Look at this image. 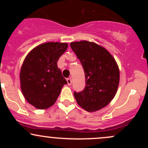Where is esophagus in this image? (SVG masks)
Listing matches in <instances>:
<instances>
[{
    "instance_id": "obj_1",
    "label": "esophagus",
    "mask_w": 148,
    "mask_h": 148,
    "mask_svg": "<svg viewBox=\"0 0 148 148\" xmlns=\"http://www.w3.org/2000/svg\"><path fill=\"white\" fill-rule=\"evenodd\" d=\"M67 84H68L69 86H71V85H72V79H71V78H68V79H67Z\"/></svg>"
}]
</instances>
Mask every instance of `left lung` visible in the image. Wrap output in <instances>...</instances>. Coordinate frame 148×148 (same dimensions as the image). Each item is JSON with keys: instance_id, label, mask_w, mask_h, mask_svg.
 Here are the masks:
<instances>
[{"instance_id": "1", "label": "left lung", "mask_w": 148, "mask_h": 148, "mask_svg": "<svg viewBox=\"0 0 148 148\" xmlns=\"http://www.w3.org/2000/svg\"><path fill=\"white\" fill-rule=\"evenodd\" d=\"M70 47L82 64L86 77L84 90L74 92V97L86 111L100 110L116 94L120 81L118 64L106 49L94 42H72Z\"/></svg>"}]
</instances>
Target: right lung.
I'll return each instance as SVG.
<instances>
[{
  "mask_svg": "<svg viewBox=\"0 0 148 148\" xmlns=\"http://www.w3.org/2000/svg\"><path fill=\"white\" fill-rule=\"evenodd\" d=\"M67 47V43L47 42L34 48L23 61L20 72L22 93L38 109L53 105L67 84L57 65Z\"/></svg>",
  "mask_w": 148,
  "mask_h": 148,
  "instance_id": "1",
  "label": "right lung"
}]
</instances>
